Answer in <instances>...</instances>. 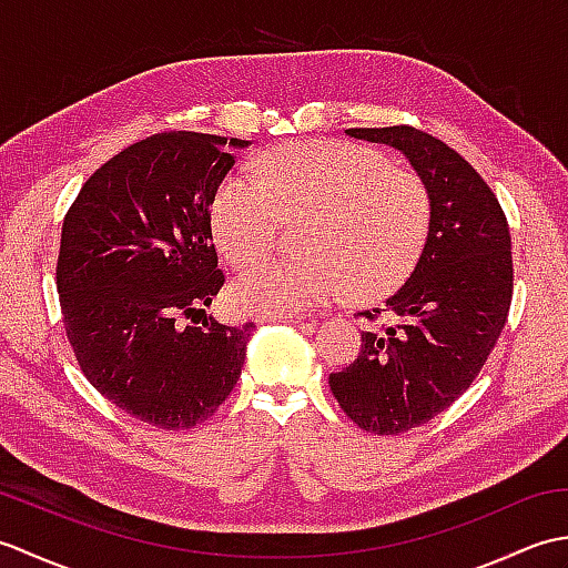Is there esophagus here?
I'll use <instances>...</instances> for the list:
<instances>
[{
    "instance_id": "obj_1",
    "label": "esophagus",
    "mask_w": 568,
    "mask_h": 568,
    "mask_svg": "<svg viewBox=\"0 0 568 568\" xmlns=\"http://www.w3.org/2000/svg\"><path fill=\"white\" fill-rule=\"evenodd\" d=\"M305 315H293V312H268V315H258V322H291V324H303Z\"/></svg>"
}]
</instances>
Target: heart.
<instances>
[{
    "label": "heart",
    "mask_w": 568,
    "mask_h": 568,
    "mask_svg": "<svg viewBox=\"0 0 568 568\" xmlns=\"http://www.w3.org/2000/svg\"><path fill=\"white\" fill-rule=\"evenodd\" d=\"M258 175H229L212 202V229L224 256L246 265L271 253L283 220L310 222L307 258L253 265L234 283V300L256 312H303L395 293L429 246V185L393 159L344 141L287 143L265 155Z\"/></svg>",
    "instance_id": "b5f03b06"
}]
</instances>
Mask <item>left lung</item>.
<instances>
[{
    "label": "left lung",
    "mask_w": 568,
    "mask_h": 568,
    "mask_svg": "<svg viewBox=\"0 0 568 568\" xmlns=\"http://www.w3.org/2000/svg\"><path fill=\"white\" fill-rule=\"evenodd\" d=\"M346 134L400 151L434 200L425 256L385 300L395 324L361 334L354 364L329 376L336 403L361 429L400 434L444 413L496 346L513 300L510 226L476 168L427 131L385 126ZM361 315L376 320L372 312Z\"/></svg>",
    "instance_id": "left-lung-1"
}]
</instances>
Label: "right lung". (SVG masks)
Returning <instances> with one entry per match:
<instances>
[{
    "label": "right lung",
    "instance_id": "1",
    "mask_svg": "<svg viewBox=\"0 0 568 568\" xmlns=\"http://www.w3.org/2000/svg\"><path fill=\"white\" fill-rule=\"evenodd\" d=\"M226 151L224 136L195 131L131 143L88 178L63 220L55 283L84 378L161 429L216 413L253 332L204 315L224 285L210 207L234 165Z\"/></svg>",
    "mask_w": 568,
    "mask_h": 568
}]
</instances>
